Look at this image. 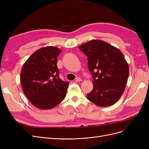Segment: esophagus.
Instances as JSON below:
<instances>
[{"label":"esophagus","instance_id":"1","mask_svg":"<svg viewBox=\"0 0 149 149\" xmlns=\"http://www.w3.org/2000/svg\"><path fill=\"white\" fill-rule=\"evenodd\" d=\"M82 80L80 79V77H77L75 79V81L76 82H79V81H81Z\"/></svg>","mask_w":149,"mask_h":149}]
</instances>
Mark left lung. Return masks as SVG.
<instances>
[{"instance_id":"8db88e82","label":"left lung","mask_w":149,"mask_h":149,"mask_svg":"<svg viewBox=\"0 0 149 149\" xmlns=\"http://www.w3.org/2000/svg\"><path fill=\"white\" fill-rule=\"evenodd\" d=\"M79 49L88 57V68L93 79V89L87 98L101 107L115 104L124 91L129 74L123 53L99 40L89 41L79 46Z\"/></svg>"}]
</instances>
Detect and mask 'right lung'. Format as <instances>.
Segmentation results:
<instances>
[{"label": "right lung", "instance_id": "1", "mask_svg": "<svg viewBox=\"0 0 149 149\" xmlns=\"http://www.w3.org/2000/svg\"><path fill=\"white\" fill-rule=\"evenodd\" d=\"M61 49L46 46L34 52L23 64L20 81L26 97L35 107L51 109L66 97L69 83L59 78L57 66Z\"/></svg>", "mask_w": 149, "mask_h": 149}]
</instances>
